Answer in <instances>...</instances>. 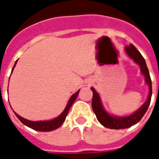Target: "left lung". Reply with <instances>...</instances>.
Instances as JSON below:
<instances>
[{
  "instance_id": "obj_1",
  "label": "left lung",
  "mask_w": 159,
  "mask_h": 159,
  "mask_svg": "<svg viewBox=\"0 0 159 159\" xmlns=\"http://www.w3.org/2000/svg\"><path fill=\"white\" fill-rule=\"evenodd\" d=\"M125 50H126L128 55L129 56L131 59H133L134 60V62H136L140 66V70L146 77V83L149 86V94H148V99L143 104V106L134 114L130 115L129 117H112V116L108 115L107 111L104 110L103 107L101 105V102H100L99 94L96 93V91L93 89V88H91V89L93 91L92 108H93V112L96 115L98 121L103 126H105L106 128H108V129H127V128H129L132 125H134L135 123H138L142 118L145 113L147 112L148 107L150 105L152 93L150 74H149V70H148V68H147V64H146V61L144 59L143 56L140 54V52L135 48V47L133 44L126 46Z\"/></svg>"
}]
</instances>
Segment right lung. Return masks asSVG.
Segmentation results:
<instances>
[{
  "label": "right lung",
  "instance_id": "add662e5",
  "mask_svg": "<svg viewBox=\"0 0 159 159\" xmlns=\"http://www.w3.org/2000/svg\"><path fill=\"white\" fill-rule=\"evenodd\" d=\"M13 68H14V66H13ZM13 68H12V70H13ZM78 93H79V90H78L76 93H74L72 96L70 97L69 102L67 104L66 109L63 111L62 114H61L59 117H57V118H55V119L53 120H51V121L33 122V121H29V120L25 119V118H24V117H20L19 115H18V114L15 113V112H14V113H15V115L17 116V117L21 121V123H24L26 126L30 127V128L32 129H35L36 130V131H42V132L52 131V130H54L56 129H58L59 126H61V124L65 122L66 116H67V114L69 112V110L70 109V107H71V106L73 105V103L75 102V100H76V98L78 96Z\"/></svg>",
  "mask_w": 159,
  "mask_h": 159
}]
</instances>
